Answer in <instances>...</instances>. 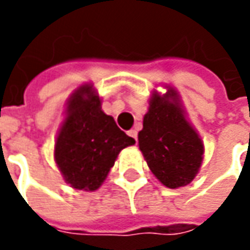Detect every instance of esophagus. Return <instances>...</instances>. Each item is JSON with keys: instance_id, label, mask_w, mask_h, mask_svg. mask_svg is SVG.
I'll return each mask as SVG.
<instances>
[{"instance_id": "esophagus-1", "label": "esophagus", "mask_w": 250, "mask_h": 250, "mask_svg": "<svg viewBox=\"0 0 250 250\" xmlns=\"http://www.w3.org/2000/svg\"><path fill=\"white\" fill-rule=\"evenodd\" d=\"M128 135H129L132 139H135V142H138V130L130 129L129 132H128Z\"/></svg>"}]
</instances>
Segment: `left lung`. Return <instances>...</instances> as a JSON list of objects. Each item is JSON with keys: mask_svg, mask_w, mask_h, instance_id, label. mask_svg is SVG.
Masks as SVG:
<instances>
[{"mask_svg": "<svg viewBox=\"0 0 250 250\" xmlns=\"http://www.w3.org/2000/svg\"><path fill=\"white\" fill-rule=\"evenodd\" d=\"M171 96H175L174 90H168L164 97L154 94L150 99L138 138L151 172L163 185L175 189L196 177L203 160V143L177 101L168 100Z\"/></svg>", "mask_w": 250, "mask_h": 250, "instance_id": "obj_1", "label": "left lung"}]
</instances>
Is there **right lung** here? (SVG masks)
I'll return each mask as SVG.
<instances>
[{"mask_svg": "<svg viewBox=\"0 0 250 250\" xmlns=\"http://www.w3.org/2000/svg\"><path fill=\"white\" fill-rule=\"evenodd\" d=\"M133 143L135 139L101 111L99 96L86 84L69 100L68 117L55 143V161L71 187L96 190L121 150Z\"/></svg>", "mask_w": 250, "mask_h": 250, "instance_id": "obj_1", "label": "right lung"}]
</instances>
